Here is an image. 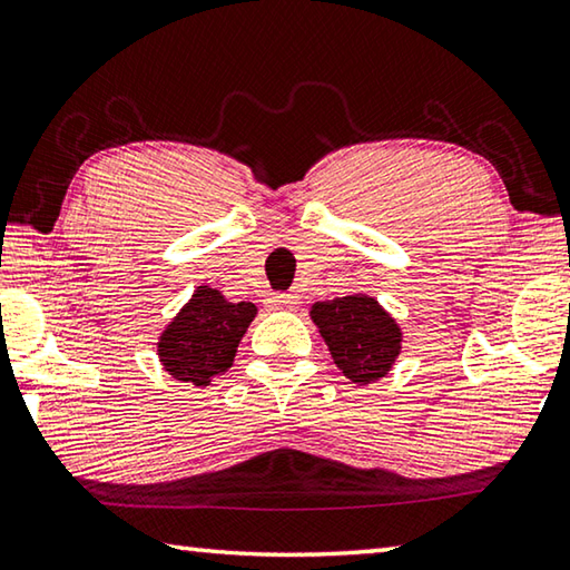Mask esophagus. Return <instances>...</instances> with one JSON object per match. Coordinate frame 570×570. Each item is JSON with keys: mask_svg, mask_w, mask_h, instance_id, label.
<instances>
[{"mask_svg": "<svg viewBox=\"0 0 570 570\" xmlns=\"http://www.w3.org/2000/svg\"><path fill=\"white\" fill-rule=\"evenodd\" d=\"M268 304L274 308H296L298 306V296L296 294H274L268 298Z\"/></svg>", "mask_w": 570, "mask_h": 570, "instance_id": "esophagus-1", "label": "esophagus"}]
</instances>
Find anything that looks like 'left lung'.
Masks as SVG:
<instances>
[{
	"instance_id": "obj_1",
	"label": "left lung",
	"mask_w": 570,
	"mask_h": 570,
	"mask_svg": "<svg viewBox=\"0 0 570 570\" xmlns=\"http://www.w3.org/2000/svg\"><path fill=\"white\" fill-rule=\"evenodd\" d=\"M312 318L346 379L368 384L389 374L401 351V331L376 298L341 296L318 302Z\"/></svg>"
}]
</instances>
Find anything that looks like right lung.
I'll list each match as a JSON object with an SVG mask.
<instances>
[{
  "mask_svg": "<svg viewBox=\"0 0 570 570\" xmlns=\"http://www.w3.org/2000/svg\"><path fill=\"white\" fill-rule=\"evenodd\" d=\"M254 314V304H229L216 288L199 286L159 338L164 368L184 384H212L214 376L232 368Z\"/></svg>",
  "mask_w": 570,
  "mask_h": 570,
  "instance_id": "right-lung-1",
  "label": "right lung"
}]
</instances>
